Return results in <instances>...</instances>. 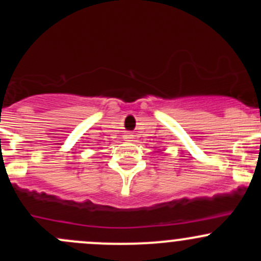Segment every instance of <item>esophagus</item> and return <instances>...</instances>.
<instances>
[{
    "label": "esophagus",
    "instance_id": "1",
    "mask_svg": "<svg viewBox=\"0 0 261 261\" xmlns=\"http://www.w3.org/2000/svg\"><path fill=\"white\" fill-rule=\"evenodd\" d=\"M123 136H125V138H123V139H126V140H127V141H130L131 139H133V135H130V134H125V135H123Z\"/></svg>",
    "mask_w": 261,
    "mask_h": 261
}]
</instances>
